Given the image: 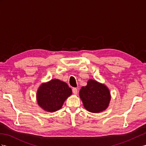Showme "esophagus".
I'll list each match as a JSON object with an SVG mask.
<instances>
[{"mask_svg": "<svg viewBox=\"0 0 146 146\" xmlns=\"http://www.w3.org/2000/svg\"><path fill=\"white\" fill-rule=\"evenodd\" d=\"M72 91H73V94L76 95V94H77V93H78V89L76 88H74L72 89Z\"/></svg>", "mask_w": 146, "mask_h": 146, "instance_id": "esophagus-1", "label": "esophagus"}]
</instances>
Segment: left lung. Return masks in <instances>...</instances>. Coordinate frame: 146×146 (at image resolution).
<instances>
[{
  "label": "left lung",
  "instance_id": "obj_1",
  "mask_svg": "<svg viewBox=\"0 0 146 146\" xmlns=\"http://www.w3.org/2000/svg\"><path fill=\"white\" fill-rule=\"evenodd\" d=\"M80 97L84 108L92 113H99L109 107L111 96L105 84L89 80L87 85L80 89Z\"/></svg>",
  "mask_w": 146,
  "mask_h": 146
}]
</instances>
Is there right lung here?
<instances>
[{
	"label": "right lung",
	"instance_id": "obj_1",
	"mask_svg": "<svg viewBox=\"0 0 146 146\" xmlns=\"http://www.w3.org/2000/svg\"><path fill=\"white\" fill-rule=\"evenodd\" d=\"M72 94V89L59 80H52L42 83L37 89V104L43 110L54 112L62 108L65 100Z\"/></svg>",
	"mask_w": 146,
	"mask_h": 146
}]
</instances>
